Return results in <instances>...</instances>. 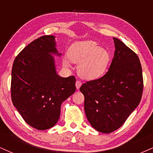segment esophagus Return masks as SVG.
I'll return each instance as SVG.
<instances>
[{"label": "esophagus", "instance_id": "34e87169", "mask_svg": "<svg viewBox=\"0 0 153 153\" xmlns=\"http://www.w3.org/2000/svg\"><path fill=\"white\" fill-rule=\"evenodd\" d=\"M81 85H82V82H81L80 80H77L76 82H75V86H76V88L78 89V90H79L81 87Z\"/></svg>", "mask_w": 153, "mask_h": 153}]
</instances>
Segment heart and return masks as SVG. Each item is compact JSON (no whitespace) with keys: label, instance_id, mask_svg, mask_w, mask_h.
Here are the masks:
<instances>
[{"label":"heart","instance_id":"obj_1","mask_svg":"<svg viewBox=\"0 0 153 153\" xmlns=\"http://www.w3.org/2000/svg\"><path fill=\"white\" fill-rule=\"evenodd\" d=\"M71 61L79 63L78 72L87 80H94L102 76L109 66L111 54L107 49L100 47L94 41L77 42L73 44L68 51ZM64 66L69 65L66 59L63 60Z\"/></svg>","mask_w":153,"mask_h":153}]
</instances>
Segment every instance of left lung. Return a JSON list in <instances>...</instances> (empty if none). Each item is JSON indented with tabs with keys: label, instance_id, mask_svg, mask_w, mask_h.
<instances>
[{
	"label": "left lung",
	"instance_id": "8db88e82",
	"mask_svg": "<svg viewBox=\"0 0 153 153\" xmlns=\"http://www.w3.org/2000/svg\"><path fill=\"white\" fill-rule=\"evenodd\" d=\"M113 39L115 52L109 71L80 88L87 119L95 130L104 133L113 132L125 123L138 106L143 90L138 56L119 39Z\"/></svg>",
	"mask_w": 153,
	"mask_h": 153
}]
</instances>
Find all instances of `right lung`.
I'll use <instances>...</instances> for the list:
<instances>
[{
    "label": "right lung",
    "instance_id": "1",
    "mask_svg": "<svg viewBox=\"0 0 153 153\" xmlns=\"http://www.w3.org/2000/svg\"><path fill=\"white\" fill-rule=\"evenodd\" d=\"M55 36L45 35L25 47L12 68L11 98L25 122L37 130H46L59 121L63 102L74 93L75 77L57 74L52 54L61 56Z\"/></svg>",
    "mask_w": 153,
    "mask_h": 153
}]
</instances>
